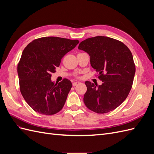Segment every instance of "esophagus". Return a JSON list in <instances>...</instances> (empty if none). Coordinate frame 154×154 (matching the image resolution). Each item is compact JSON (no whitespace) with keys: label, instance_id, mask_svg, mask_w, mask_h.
Returning <instances> with one entry per match:
<instances>
[{"label":"esophagus","instance_id":"1","mask_svg":"<svg viewBox=\"0 0 154 154\" xmlns=\"http://www.w3.org/2000/svg\"><path fill=\"white\" fill-rule=\"evenodd\" d=\"M80 82H73L72 83V85L73 86H76V85H78V84H80Z\"/></svg>","mask_w":154,"mask_h":154}]
</instances>
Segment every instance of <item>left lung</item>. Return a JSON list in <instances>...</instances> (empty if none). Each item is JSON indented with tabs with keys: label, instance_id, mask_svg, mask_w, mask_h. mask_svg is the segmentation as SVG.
<instances>
[{
	"label": "left lung",
	"instance_id": "1",
	"mask_svg": "<svg viewBox=\"0 0 154 154\" xmlns=\"http://www.w3.org/2000/svg\"><path fill=\"white\" fill-rule=\"evenodd\" d=\"M78 49L90 56L91 65L99 73L101 85L85 82L83 101L88 109L105 114L117 108L131 90L136 67L131 51L123 42L107 36L88 38Z\"/></svg>",
	"mask_w": 154,
	"mask_h": 154
}]
</instances>
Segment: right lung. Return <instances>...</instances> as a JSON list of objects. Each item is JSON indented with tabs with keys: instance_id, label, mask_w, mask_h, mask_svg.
I'll return each instance as SVG.
<instances>
[{
	"instance_id": "right-lung-1",
	"label": "right lung",
	"mask_w": 154,
	"mask_h": 154,
	"mask_svg": "<svg viewBox=\"0 0 154 154\" xmlns=\"http://www.w3.org/2000/svg\"><path fill=\"white\" fill-rule=\"evenodd\" d=\"M79 43L78 40L42 37L32 40L24 49L18 64L20 90L36 112L53 115L61 110L72 86L68 79L58 83L51 80L62 58Z\"/></svg>"
}]
</instances>
